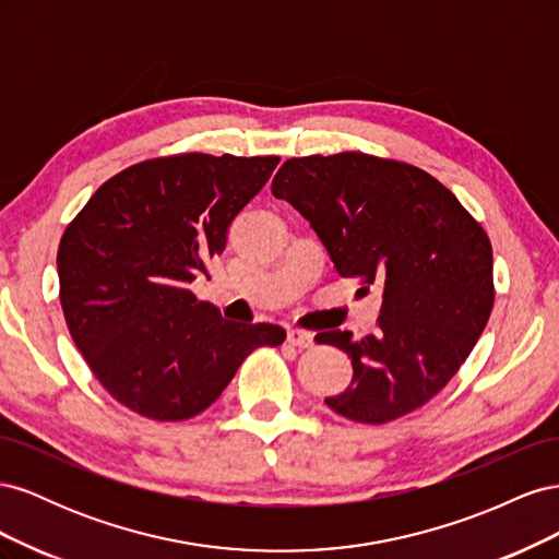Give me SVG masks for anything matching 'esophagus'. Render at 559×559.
<instances>
[{
	"mask_svg": "<svg viewBox=\"0 0 559 559\" xmlns=\"http://www.w3.org/2000/svg\"><path fill=\"white\" fill-rule=\"evenodd\" d=\"M312 337L314 335L310 331H302V329H289V333H286V341L296 347H310Z\"/></svg>",
	"mask_w": 559,
	"mask_h": 559,
	"instance_id": "1",
	"label": "esophagus"
}]
</instances>
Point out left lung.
<instances>
[{
  "label": "left lung",
  "instance_id": "8db88e82",
  "mask_svg": "<svg viewBox=\"0 0 559 559\" xmlns=\"http://www.w3.org/2000/svg\"><path fill=\"white\" fill-rule=\"evenodd\" d=\"M273 195L306 216L341 277L378 284V331L314 341L347 352L354 376L331 411L386 425L421 408L468 359L495 306L492 245L454 193L415 165L361 151L289 158Z\"/></svg>",
  "mask_w": 559,
  "mask_h": 559
}]
</instances>
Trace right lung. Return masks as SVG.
I'll use <instances>...</instances> for the list:
<instances>
[{"mask_svg": "<svg viewBox=\"0 0 559 559\" xmlns=\"http://www.w3.org/2000/svg\"><path fill=\"white\" fill-rule=\"evenodd\" d=\"M277 156L177 154L107 179L58 247L67 329L97 382L156 421L195 417L222 396L277 324H240L189 284L226 249L228 226L273 175Z\"/></svg>", "mask_w": 559, "mask_h": 559, "instance_id": "right-lung-1", "label": "right lung"}]
</instances>
